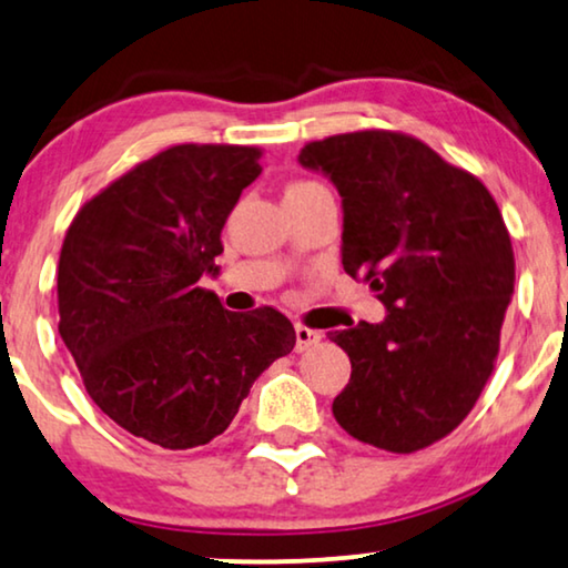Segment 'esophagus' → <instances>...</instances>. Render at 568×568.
I'll list each match as a JSON object with an SVG mask.
<instances>
[{
  "instance_id": "esophagus-1",
  "label": "esophagus",
  "mask_w": 568,
  "mask_h": 568,
  "mask_svg": "<svg viewBox=\"0 0 568 568\" xmlns=\"http://www.w3.org/2000/svg\"><path fill=\"white\" fill-rule=\"evenodd\" d=\"M321 342V332L308 326H295V352H308L311 346H316Z\"/></svg>"
}]
</instances>
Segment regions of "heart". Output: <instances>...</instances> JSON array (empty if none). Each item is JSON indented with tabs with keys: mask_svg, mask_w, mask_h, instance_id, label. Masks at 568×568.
Wrapping results in <instances>:
<instances>
[{
	"mask_svg": "<svg viewBox=\"0 0 568 568\" xmlns=\"http://www.w3.org/2000/svg\"><path fill=\"white\" fill-rule=\"evenodd\" d=\"M303 185H313V183H293L291 189H303Z\"/></svg>",
	"mask_w": 568,
	"mask_h": 568,
	"instance_id": "obj_1",
	"label": "heart"
}]
</instances>
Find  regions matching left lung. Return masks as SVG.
Returning <instances> with one entry per match:
<instances>
[{"instance_id": "obj_1", "label": "left lung", "mask_w": 568, "mask_h": 568, "mask_svg": "<svg viewBox=\"0 0 568 568\" xmlns=\"http://www.w3.org/2000/svg\"><path fill=\"white\" fill-rule=\"evenodd\" d=\"M298 163L342 196V265L385 321L328 334L349 354L334 418L357 442L410 454L459 426L493 375L515 285L510 234L471 173L420 140L365 130L308 142Z\"/></svg>"}]
</instances>
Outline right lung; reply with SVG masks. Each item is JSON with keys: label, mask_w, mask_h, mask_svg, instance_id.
Returning a JSON list of instances; mask_svg holds the SVG:
<instances>
[{"label": "right lung", "mask_w": 568, "mask_h": 568, "mask_svg": "<svg viewBox=\"0 0 568 568\" xmlns=\"http://www.w3.org/2000/svg\"><path fill=\"white\" fill-rule=\"evenodd\" d=\"M257 160V148H168L83 203L65 232L58 332L91 400L150 444L224 434L252 383L295 346L281 311H226L199 285L219 275L224 222Z\"/></svg>", "instance_id": "add662e5"}]
</instances>
